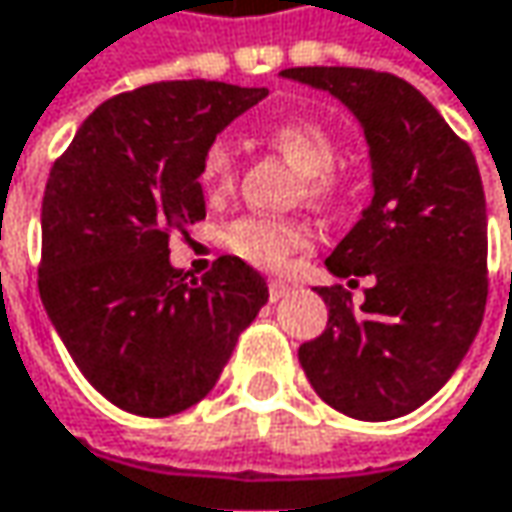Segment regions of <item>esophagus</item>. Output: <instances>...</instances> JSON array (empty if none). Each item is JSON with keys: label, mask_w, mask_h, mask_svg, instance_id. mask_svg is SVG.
I'll use <instances>...</instances> for the list:
<instances>
[{"label": "esophagus", "mask_w": 512, "mask_h": 512, "mask_svg": "<svg viewBox=\"0 0 512 512\" xmlns=\"http://www.w3.org/2000/svg\"><path fill=\"white\" fill-rule=\"evenodd\" d=\"M290 290H293V284H290V281H269V299H272V302L284 299Z\"/></svg>", "instance_id": "esophagus-1"}]
</instances>
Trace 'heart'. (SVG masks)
I'll list each match as a JSON object with an SVG mask.
<instances>
[{"mask_svg":"<svg viewBox=\"0 0 512 512\" xmlns=\"http://www.w3.org/2000/svg\"><path fill=\"white\" fill-rule=\"evenodd\" d=\"M266 143L302 172L307 193L313 199H325L334 193L331 166L337 163V143L328 128H322L313 119H284L266 131ZM231 181H234L231 146L213 143L199 166V184L208 196L219 199L231 190ZM222 246L255 269L281 272L287 269L290 257L307 249V231L302 225L284 219L240 216L225 225Z\"/></svg>","mask_w":512,"mask_h":512,"instance_id":"heart-1","label":"heart"}]
</instances>
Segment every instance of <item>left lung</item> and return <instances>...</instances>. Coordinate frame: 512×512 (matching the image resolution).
Listing matches in <instances>:
<instances>
[{
	"label": "left lung",
	"instance_id": "obj_1",
	"mask_svg": "<svg viewBox=\"0 0 512 512\" xmlns=\"http://www.w3.org/2000/svg\"><path fill=\"white\" fill-rule=\"evenodd\" d=\"M328 90L369 143L372 202L325 260L331 275H372L360 307L319 287L325 331L299 349L310 387L363 422L398 419L454 375L487 307V202L472 149L404 78L360 67H293ZM354 284V281H349Z\"/></svg>",
	"mask_w": 512,
	"mask_h": 512
}]
</instances>
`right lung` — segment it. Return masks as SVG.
<instances>
[{
  "mask_svg": "<svg viewBox=\"0 0 512 512\" xmlns=\"http://www.w3.org/2000/svg\"><path fill=\"white\" fill-rule=\"evenodd\" d=\"M266 96L202 78L119 93L49 172L40 299L81 375L128 413L161 419L202 401L269 299L240 257L202 278L169 263V237L205 219V152Z\"/></svg>",
  "mask_w": 512,
  "mask_h": 512,
  "instance_id": "1",
  "label": "right lung"
}]
</instances>
